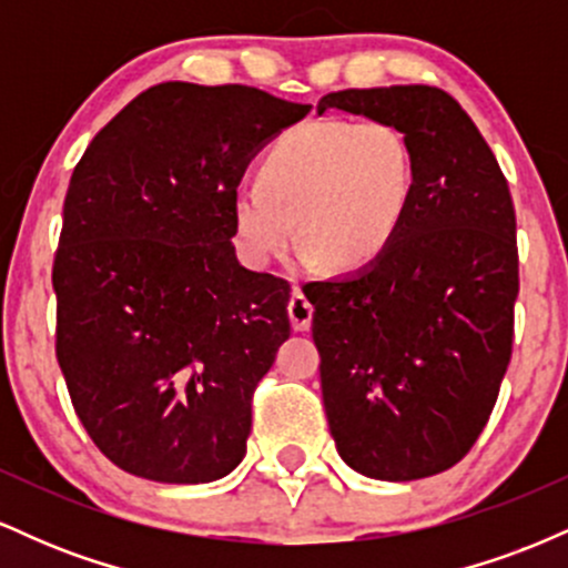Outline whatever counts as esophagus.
<instances>
[{"label":"esophagus","mask_w":568,"mask_h":568,"mask_svg":"<svg viewBox=\"0 0 568 568\" xmlns=\"http://www.w3.org/2000/svg\"><path fill=\"white\" fill-rule=\"evenodd\" d=\"M312 312H315V306H312L310 298H306L298 288L293 291V296H291V302H288V317H291L293 331H310Z\"/></svg>","instance_id":"obj_1"}]
</instances>
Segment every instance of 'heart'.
Listing matches in <instances>:
<instances>
[{
	"mask_svg": "<svg viewBox=\"0 0 568 568\" xmlns=\"http://www.w3.org/2000/svg\"><path fill=\"white\" fill-rule=\"evenodd\" d=\"M258 175L232 197L234 237L253 264L283 256L296 232L312 262L357 270L379 258L400 230L416 162L393 122L312 120L272 143Z\"/></svg>",
	"mask_w": 568,
	"mask_h": 568,
	"instance_id": "obj_1",
	"label": "heart"
}]
</instances>
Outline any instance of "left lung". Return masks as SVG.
Wrapping results in <instances>:
<instances>
[{"label":"left lung","instance_id":"obj_1","mask_svg":"<svg viewBox=\"0 0 568 568\" xmlns=\"http://www.w3.org/2000/svg\"><path fill=\"white\" fill-rule=\"evenodd\" d=\"M387 120L408 135L414 200L357 275L306 283L336 452L376 480L454 467L484 433L513 355L515 207L465 109L429 84L338 90L317 112Z\"/></svg>","mask_w":568,"mask_h":568}]
</instances>
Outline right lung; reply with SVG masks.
<instances>
[{
	"label": "right lung",
	"instance_id": "obj_1",
	"mask_svg": "<svg viewBox=\"0 0 568 568\" xmlns=\"http://www.w3.org/2000/svg\"><path fill=\"white\" fill-rule=\"evenodd\" d=\"M310 103L162 82L90 141L53 262L55 355L120 470L211 484L243 462L256 384L291 336V285L234 256L247 162Z\"/></svg>",
	"mask_w": 568,
	"mask_h": 568
}]
</instances>
